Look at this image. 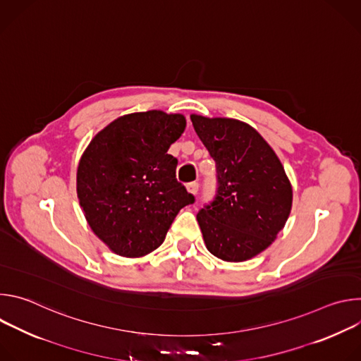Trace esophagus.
Segmentation results:
<instances>
[{"label": "esophagus", "mask_w": 361, "mask_h": 361, "mask_svg": "<svg viewBox=\"0 0 361 361\" xmlns=\"http://www.w3.org/2000/svg\"><path fill=\"white\" fill-rule=\"evenodd\" d=\"M198 187H200V185H198V183H195V181H194V183H188V184H187V191H188L190 194L195 195V194L198 192Z\"/></svg>", "instance_id": "34e87169"}]
</instances>
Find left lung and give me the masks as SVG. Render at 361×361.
I'll return each instance as SVG.
<instances>
[{"label": "left lung", "instance_id": "8db88e82", "mask_svg": "<svg viewBox=\"0 0 361 361\" xmlns=\"http://www.w3.org/2000/svg\"><path fill=\"white\" fill-rule=\"evenodd\" d=\"M194 130L217 164L214 201L197 214L207 250L230 263L264 251L286 226L293 188L274 149L234 118L191 114Z\"/></svg>", "mask_w": 361, "mask_h": 361}]
</instances>
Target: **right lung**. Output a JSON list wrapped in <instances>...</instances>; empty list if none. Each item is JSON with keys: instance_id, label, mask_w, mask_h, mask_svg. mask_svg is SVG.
Returning a JSON list of instances; mask_svg holds the SVG:
<instances>
[{"instance_id": "1", "label": "right lung", "mask_w": 361, "mask_h": 361, "mask_svg": "<svg viewBox=\"0 0 361 361\" xmlns=\"http://www.w3.org/2000/svg\"><path fill=\"white\" fill-rule=\"evenodd\" d=\"M185 130L183 114L160 110L118 117L91 140L78 163L77 195L94 234L121 257L159 248L194 195L177 181L169 148Z\"/></svg>"}]
</instances>
